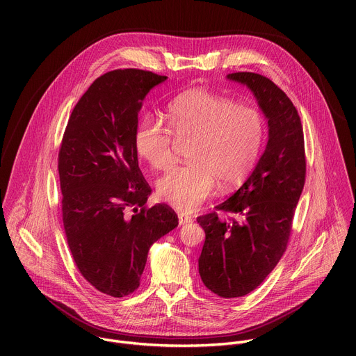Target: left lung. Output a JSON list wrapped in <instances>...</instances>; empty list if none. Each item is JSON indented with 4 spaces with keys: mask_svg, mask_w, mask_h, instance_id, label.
Wrapping results in <instances>:
<instances>
[{
    "mask_svg": "<svg viewBox=\"0 0 356 356\" xmlns=\"http://www.w3.org/2000/svg\"><path fill=\"white\" fill-rule=\"evenodd\" d=\"M162 81L131 67L99 76L76 104L59 149L63 225L74 264L113 297L139 287L149 248L179 221L168 204H149L138 166V113Z\"/></svg>",
    "mask_w": 356,
    "mask_h": 356,
    "instance_id": "8db88e82",
    "label": "left lung"
}]
</instances>
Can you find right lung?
<instances>
[{"label": "right lung", "mask_w": 356, "mask_h": 356, "mask_svg": "<svg viewBox=\"0 0 356 356\" xmlns=\"http://www.w3.org/2000/svg\"><path fill=\"white\" fill-rule=\"evenodd\" d=\"M268 118L269 140L242 187L197 222L206 232L198 259L202 283L220 297L257 289L280 261L306 177L300 117L290 98L268 77L238 72Z\"/></svg>", "instance_id": "obj_1"}]
</instances>
